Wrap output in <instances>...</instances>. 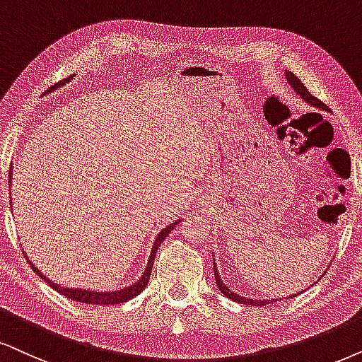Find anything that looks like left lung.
I'll list each match as a JSON object with an SVG mask.
<instances>
[{
    "label": "left lung",
    "mask_w": 362,
    "mask_h": 362,
    "mask_svg": "<svg viewBox=\"0 0 362 362\" xmlns=\"http://www.w3.org/2000/svg\"><path fill=\"white\" fill-rule=\"evenodd\" d=\"M286 78H287V83H289V85L292 86V88H294L296 93L299 95V97L303 98L305 103L313 105V107L319 108V110H326V112H327V107H326V105H324L319 98L313 97V95L309 93V90L305 88V86H304L303 81H300L299 78H297V76L294 75V73L289 71V70H286ZM214 277H215V282H217L218 291H221L222 294L227 297V299L235 300V303H239V304H245V305H265V304H271V303H277V299H262V300H257V299H247V297H242V296H239V294H234V292H232L230 289H228V287L226 286V284L222 282L221 276H218L217 265H215V260H214ZM291 297H296V294H294V296H291ZM287 299H289V297H287Z\"/></svg>",
    "instance_id": "obj_1"
}]
</instances>
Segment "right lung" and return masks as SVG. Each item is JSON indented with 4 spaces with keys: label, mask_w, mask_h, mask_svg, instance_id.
Masks as SVG:
<instances>
[{
    "label": "right lung",
    "mask_w": 362,
    "mask_h": 362,
    "mask_svg": "<svg viewBox=\"0 0 362 362\" xmlns=\"http://www.w3.org/2000/svg\"><path fill=\"white\" fill-rule=\"evenodd\" d=\"M71 78H73V75L70 76V78H66V80L59 81L58 85L52 86V88L47 90V91H52V90H54V88H57V86H59V85H65L66 81H70ZM10 184H11V175H10ZM178 222H180V218H178V221H175V222H172L170 226H167L165 228H162V230H160V234L157 235V239H155V242H153L152 252H150L148 264H147V267H145L144 274H141V277H140L139 281H136V282L130 284V286H128V287H123V289H120V291H102V292H97V291L81 289V287H80V289H76V287H63V286H59V284H54V282L49 281V279H48L47 276H45V274H41V272L38 271V267H35V264L31 262V260L28 259V255L25 254V257H26V260H28V262H30L31 269H33V271H35L36 274H38V276H40L41 279H43L45 282H48V286H52L54 291L59 292V294H62V296L68 297V299L76 300V303H83V304H98V305L122 304V303H127V300L134 299V297L139 296L140 292L144 291L145 287H147L148 279H150V272H152V267H153L155 254H157V250H158L160 244H162V242L165 240V237H167L168 234H170V232L173 230V228H175V226H177Z\"/></svg>",
    "instance_id": "1"
}]
</instances>
